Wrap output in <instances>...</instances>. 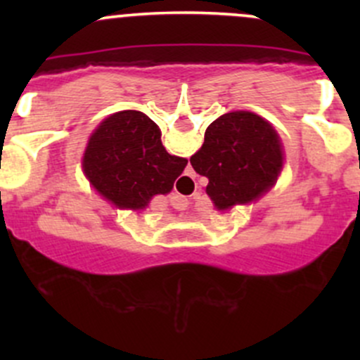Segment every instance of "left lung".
I'll list each match as a JSON object with an SVG mask.
<instances>
[{"label":"left lung","mask_w":360,"mask_h":360,"mask_svg":"<svg viewBox=\"0 0 360 360\" xmlns=\"http://www.w3.org/2000/svg\"><path fill=\"white\" fill-rule=\"evenodd\" d=\"M195 172L209 179L205 191L217 210L257 200L284 165V151L274 127L250 111H231L205 130L200 150L190 158Z\"/></svg>","instance_id":"left-lung-1"}]
</instances>
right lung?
Masks as SVG:
<instances>
[{
    "instance_id": "right-lung-1",
    "label": "right lung",
    "mask_w": 360,
    "mask_h": 360,
    "mask_svg": "<svg viewBox=\"0 0 360 360\" xmlns=\"http://www.w3.org/2000/svg\"><path fill=\"white\" fill-rule=\"evenodd\" d=\"M186 163L167 153L157 123L134 110L108 116L83 153L90 184L116 207L132 210L146 209L155 197L169 193Z\"/></svg>"
}]
</instances>
